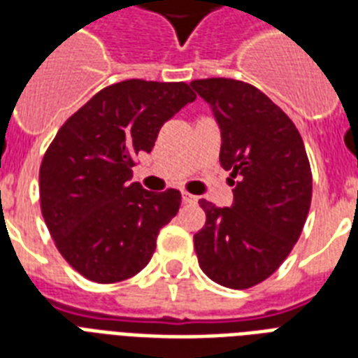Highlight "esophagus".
<instances>
[{
  "label": "esophagus",
  "instance_id": "1",
  "mask_svg": "<svg viewBox=\"0 0 358 358\" xmlns=\"http://www.w3.org/2000/svg\"><path fill=\"white\" fill-rule=\"evenodd\" d=\"M182 201H184V204H195L196 196L189 195V193H182Z\"/></svg>",
  "mask_w": 358,
  "mask_h": 358
}]
</instances>
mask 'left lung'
I'll return each mask as SVG.
<instances>
[{"mask_svg": "<svg viewBox=\"0 0 358 358\" xmlns=\"http://www.w3.org/2000/svg\"><path fill=\"white\" fill-rule=\"evenodd\" d=\"M221 128L219 162L230 171L234 202L201 199L206 224L195 236L199 266L232 289L277 271L299 239L312 201L305 145L289 117L256 87L229 78L191 81Z\"/></svg>", "mask_w": 358, "mask_h": 358, "instance_id": "1", "label": "left lung"}]
</instances>
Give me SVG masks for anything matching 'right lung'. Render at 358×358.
Masks as SVG:
<instances>
[{
    "instance_id": "right-lung-1",
    "label": "right lung",
    "mask_w": 358,
    "mask_h": 358,
    "mask_svg": "<svg viewBox=\"0 0 358 358\" xmlns=\"http://www.w3.org/2000/svg\"><path fill=\"white\" fill-rule=\"evenodd\" d=\"M195 98L184 81H120L78 109L48 146L38 174L42 217L64 260L92 282L137 275L178 212V189H143L131 167Z\"/></svg>"
}]
</instances>
